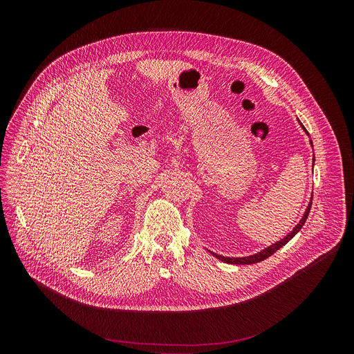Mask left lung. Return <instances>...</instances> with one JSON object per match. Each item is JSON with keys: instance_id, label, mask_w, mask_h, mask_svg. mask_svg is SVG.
<instances>
[{"instance_id": "left-lung-1", "label": "left lung", "mask_w": 354, "mask_h": 354, "mask_svg": "<svg viewBox=\"0 0 354 354\" xmlns=\"http://www.w3.org/2000/svg\"><path fill=\"white\" fill-rule=\"evenodd\" d=\"M301 126H302V123H299ZM302 129H304V131L308 134V131L306 130V127L302 126ZM310 136V134H308ZM311 144H313V141H310ZM311 205H313V200L310 201V205H308V207H307V210H306V213H304V216H302V218L299 220V223L292 228V231L291 232H288L283 239H280V241H277L276 243H272L270 246H268L266 249H263V250H261V252H258V254H255V255H250V257H245V258H228V257H223V255H217V254H214V252H212L213 254V257H216L217 259H220L221 262H225V263H230V265H252V263H258V262H262V261H265V259H268L269 257H272L274 252H277L281 246H284L301 228H302V225L306 224V221H307V218H308V214H310V210H311Z\"/></svg>"}]
</instances>
